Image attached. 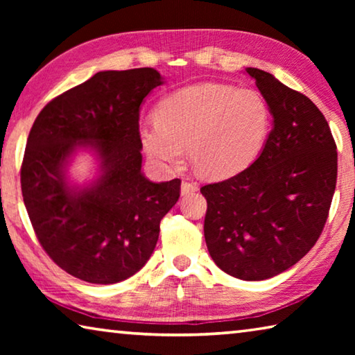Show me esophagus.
<instances>
[{"label": "esophagus", "mask_w": 355, "mask_h": 355, "mask_svg": "<svg viewBox=\"0 0 355 355\" xmlns=\"http://www.w3.org/2000/svg\"><path fill=\"white\" fill-rule=\"evenodd\" d=\"M197 191H199V186H197V183H192V182L182 183V196L194 194V192H197Z\"/></svg>", "instance_id": "1"}]
</instances>
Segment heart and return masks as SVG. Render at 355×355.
Segmentation results:
<instances>
[{"label":"heart","instance_id":"b5f03b06","mask_svg":"<svg viewBox=\"0 0 355 355\" xmlns=\"http://www.w3.org/2000/svg\"><path fill=\"white\" fill-rule=\"evenodd\" d=\"M271 123V107L255 89L203 83L161 101L156 119L139 125V139L155 163L177 166L189 148L197 172L227 178L258 158Z\"/></svg>","mask_w":355,"mask_h":355}]
</instances>
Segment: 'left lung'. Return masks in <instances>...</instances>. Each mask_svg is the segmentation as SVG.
I'll use <instances>...</instances> for the list:
<instances>
[{"instance_id":"8db88e82","label":"left lung","mask_w":355,"mask_h":355,"mask_svg":"<svg viewBox=\"0 0 355 355\" xmlns=\"http://www.w3.org/2000/svg\"><path fill=\"white\" fill-rule=\"evenodd\" d=\"M245 71L271 107L272 130L248 169L202 186L203 232L222 271L264 280L296 264L320 238L336 184V146L309 97L268 71Z\"/></svg>"}]
</instances>
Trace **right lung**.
<instances>
[{"label":"right lung","mask_w":355,"mask_h":355,"mask_svg":"<svg viewBox=\"0 0 355 355\" xmlns=\"http://www.w3.org/2000/svg\"><path fill=\"white\" fill-rule=\"evenodd\" d=\"M161 84L150 67L98 71L51 100L29 131L23 202L42 248L76 279L110 285L136 274L178 200V178L155 183L141 171L139 110ZM78 149L92 151L99 163L86 185L67 175Z\"/></svg>","instance_id":"add662e5"}]
</instances>
